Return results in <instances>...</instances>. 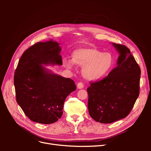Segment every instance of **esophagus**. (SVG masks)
Masks as SVG:
<instances>
[{"label": "esophagus", "mask_w": 151, "mask_h": 151, "mask_svg": "<svg viewBox=\"0 0 151 151\" xmlns=\"http://www.w3.org/2000/svg\"><path fill=\"white\" fill-rule=\"evenodd\" d=\"M84 88V84L83 83H81V82H80V83H77V88L78 89H83Z\"/></svg>", "instance_id": "esophagus-1"}]
</instances>
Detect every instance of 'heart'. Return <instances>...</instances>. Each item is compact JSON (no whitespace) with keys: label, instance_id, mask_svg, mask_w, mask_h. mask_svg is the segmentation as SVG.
Listing matches in <instances>:
<instances>
[{"label":"heart","instance_id":"obj_1","mask_svg":"<svg viewBox=\"0 0 151 151\" xmlns=\"http://www.w3.org/2000/svg\"><path fill=\"white\" fill-rule=\"evenodd\" d=\"M63 63L70 69L74 63L83 67L82 73L85 78L96 81L112 70L115 58L110 52H103L94 48H79L72 52V60L64 58Z\"/></svg>","mask_w":151,"mask_h":151}]
</instances>
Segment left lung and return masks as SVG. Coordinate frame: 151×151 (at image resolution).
Segmentation results:
<instances>
[{
	"label": "left lung",
	"mask_w": 151,
	"mask_h": 151,
	"mask_svg": "<svg viewBox=\"0 0 151 151\" xmlns=\"http://www.w3.org/2000/svg\"><path fill=\"white\" fill-rule=\"evenodd\" d=\"M112 45L120 53L117 67L102 80L90 83L87 89L89 115L102 123H111L125 118L139 95V65L126 46Z\"/></svg>",
	"instance_id": "left-lung-1"
}]
</instances>
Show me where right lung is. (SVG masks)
I'll use <instances>...</instances> for the list:
<instances>
[{
    "label": "right lung",
    "mask_w": 151,
    "mask_h": 151,
    "mask_svg": "<svg viewBox=\"0 0 151 151\" xmlns=\"http://www.w3.org/2000/svg\"><path fill=\"white\" fill-rule=\"evenodd\" d=\"M61 48L52 40L38 42L22 55L14 72L16 101L35 122L50 124L63 114L65 100L76 89L74 81L42 65H62Z\"/></svg>",
    "instance_id": "right-lung-1"
}]
</instances>
